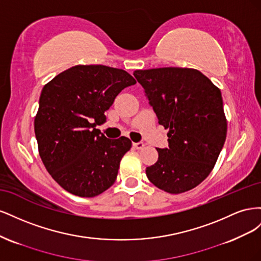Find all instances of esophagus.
Segmentation results:
<instances>
[{
	"label": "esophagus",
	"instance_id": "obj_1",
	"mask_svg": "<svg viewBox=\"0 0 261 261\" xmlns=\"http://www.w3.org/2000/svg\"><path fill=\"white\" fill-rule=\"evenodd\" d=\"M133 146L135 147L136 149H143L144 146H145V144H144V141H138V143H134Z\"/></svg>",
	"mask_w": 261,
	"mask_h": 261
}]
</instances>
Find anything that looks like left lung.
I'll return each instance as SVG.
<instances>
[{"label":"left lung","instance_id":"8db88e82","mask_svg":"<svg viewBox=\"0 0 261 261\" xmlns=\"http://www.w3.org/2000/svg\"><path fill=\"white\" fill-rule=\"evenodd\" d=\"M149 105L168 133V148H158V161L146 169L149 180L171 194L193 189L206 178L226 138L222 94L194 68L135 70Z\"/></svg>","mask_w":261,"mask_h":261}]
</instances>
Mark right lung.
<instances>
[{"label":"right lung","mask_w":261,"mask_h":261,"mask_svg":"<svg viewBox=\"0 0 261 261\" xmlns=\"http://www.w3.org/2000/svg\"><path fill=\"white\" fill-rule=\"evenodd\" d=\"M135 84L124 69L76 65L43 87L35 117L39 154L68 193L94 197L114 184L132 141L109 139L96 126L105 123L117 94Z\"/></svg>","instance_id":"add662e5"}]
</instances>
